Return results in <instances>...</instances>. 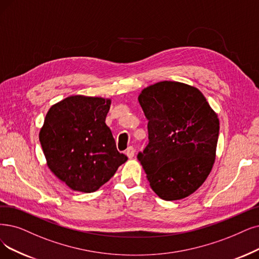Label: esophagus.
I'll return each mask as SVG.
<instances>
[{
    "label": "esophagus",
    "instance_id": "1",
    "mask_svg": "<svg viewBox=\"0 0 259 259\" xmlns=\"http://www.w3.org/2000/svg\"><path fill=\"white\" fill-rule=\"evenodd\" d=\"M125 154L128 158H133L134 155H135V149H134L133 147H128L127 150L125 151Z\"/></svg>",
    "mask_w": 259,
    "mask_h": 259
}]
</instances>
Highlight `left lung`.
<instances>
[{
    "label": "left lung",
    "instance_id": "left-lung-1",
    "mask_svg": "<svg viewBox=\"0 0 259 259\" xmlns=\"http://www.w3.org/2000/svg\"><path fill=\"white\" fill-rule=\"evenodd\" d=\"M138 101L149 120V144L138 159L151 188L165 201L187 198L212 169L218 115L198 88L180 81L143 88Z\"/></svg>",
    "mask_w": 259,
    "mask_h": 259
}]
</instances>
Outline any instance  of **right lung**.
<instances>
[{"label": "right lung", "mask_w": 259, "mask_h": 259, "mask_svg": "<svg viewBox=\"0 0 259 259\" xmlns=\"http://www.w3.org/2000/svg\"><path fill=\"white\" fill-rule=\"evenodd\" d=\"M110 99L70 96L52 105L39 132L47 164L74 191L90 193L127 160L105 120Z\"/></svg>", "instance_id": "1"}]
</instances>
